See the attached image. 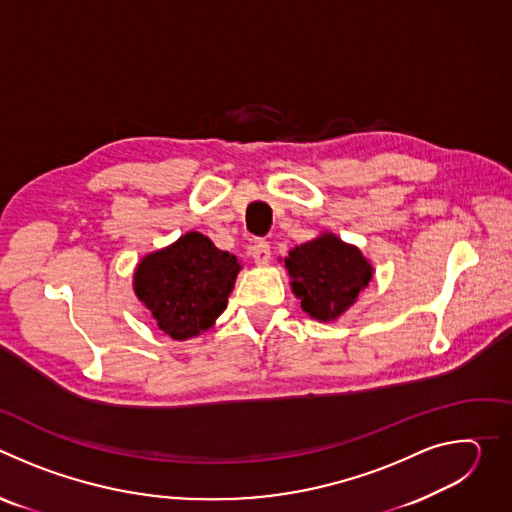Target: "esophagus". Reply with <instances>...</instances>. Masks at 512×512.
Instances as JSON below:
<instances>
[{"mask_svg":"<svg viewBox=\"0 0 512 512\" xmlns=\"http://www.w3.org/2000/svg\"><path fill=\"white\" fill-rule=\"evenodd\" d=\"M251 257L255 259L257 265H267L271 259V247L267 241H255V245L251 247Z\"/></svg>","mask_w":512,"mask_h":512,"instance_id":"1","label":"esophagus"}]
</instances>
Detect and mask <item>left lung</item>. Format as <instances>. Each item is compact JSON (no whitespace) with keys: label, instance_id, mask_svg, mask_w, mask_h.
Returning <instances> with one entry per match:
<instances>
[{"label":"left lung","instance_id":"8db88e82","mask_svg":"<svg viewBox=\"0 0 512 512\" xmlns=\"http://www.w3.org/2000/svg\"><path fill=\"white\" fill-rule=\"evenodd\" d=\"M283 263L302 310L318 322L342 316L373 279L369 259L332 233L291 249Z\"/></svg>","mask_w":512,"mask_h":512}]
</instances>
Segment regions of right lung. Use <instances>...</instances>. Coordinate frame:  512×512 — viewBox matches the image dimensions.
<instances>
[{
    "label": "right lung",
    "mask_w": 512,
    "mask_h": 512,
    "mask_svg": "<svg viewBox=\"0 0 512 512\" xmlns=\"http://www.w3.org/2000/svg\"><path fill=\"white\" fill-rule=\"evenodd\" d=\"M239 271L235 255L190 231L139 261L133 289L164 334L188 340L208 330L227 310Z\"/></svg>",
    "instance_id": "right-lung-1"
}]
</instances>
